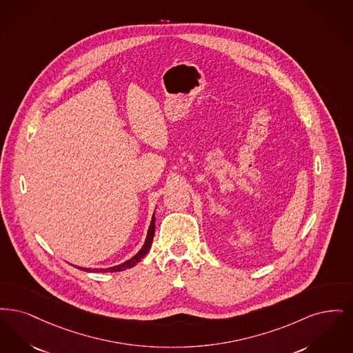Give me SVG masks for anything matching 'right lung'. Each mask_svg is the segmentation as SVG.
<instances>
[{"mask_svg": "<svg viewBox=\"0 0 353 353\" xmlns=\"http://www.w3.org/2000/svg\"><path fill=\"white\" fill-rule=\"evenodd\" d=\"M154 233H155V217L153 216L152 219V223H150V227L148 230V236H146V240H145V244L141 248V250L138 252L137 254L134 257H132L130 260L123 262L121 265H117V266H113V268H108V269H84V268H80L81 270H85V272H101V273H108V272H123L125 269H130L133 268L136 263H138L139 261L142 260L146 253L149 252L152 243H153Z\"/></svg>", "mask_w": 353, "mask_h": 353, "instance_id": "add662e5", "label": "right lung"}]
</instances>
